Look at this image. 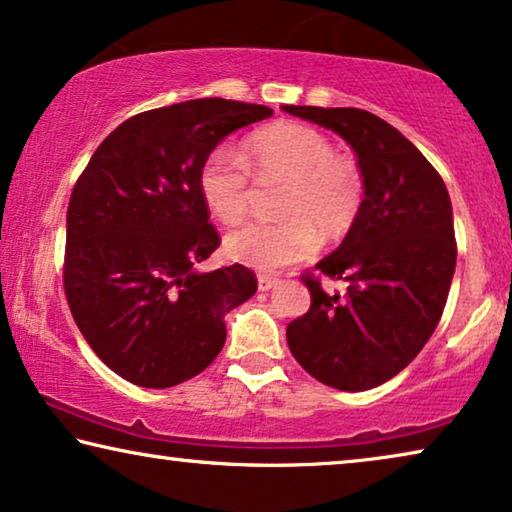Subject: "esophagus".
<instances>
[{"mask_svg": "<svg viewBox=\"0 0 512 512\" xmlns=\"http://www.w3.org/2000/svg\"><path fill=\"white\" fill-rule=\"evenodd\" d=\"M276 285H278V278H271V276H259L257 278L259 292H269V289H273Z\"/></svg>", "mask_w": 512, "mask_h": 512, "instance_id": "obj_1", "label": "esophagus"}]
</instances>
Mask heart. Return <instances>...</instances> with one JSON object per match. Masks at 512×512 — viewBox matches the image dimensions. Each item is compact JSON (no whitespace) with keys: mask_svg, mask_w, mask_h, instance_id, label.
<instances>
[{"mask_svg":"<svg viewBox=\"0 0 512 512\" xmlns=\"http://www.w3.org/2000/svg\"><path fill=\"white\" fill-rule=\"evenodd\" d=\"M285 181L280 223H250L225 236L234 262L276 271L301 262L317 248L319 234L338 239L354 225L363 207V177L356 163L335 154L317 128L282 121L257 133L241 154L218 147L200 167V195L220 223L246 218L255 188Z\"/></svg>","mask_w":512,"mask_h":512,"instance_id":"1","label":"heart"}]
</instances>
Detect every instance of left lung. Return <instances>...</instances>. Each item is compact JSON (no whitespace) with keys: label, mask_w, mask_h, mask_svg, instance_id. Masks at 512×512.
<instances>
[{"label":"left lung","mask_w":512,"mask_h":512,"mask_svg":"<svg viewBox=\"0 0 512 512\" xmlns=\"http://www.w3.org/2000/svg\"><path fill=\"white\" fill-rule=\"evenodd\" d=\"M338 133L354 149L363 207L317 271L345 280L326 294L303 276L310 310L287 326L308 375L338 391H368L414 361L437 329L455 273L453 207L446 183L398 128L358 108L282 105Z\"/></svg>","instance_id":"left-lung-1"}]
</instances>
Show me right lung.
Wrapping results in <instances>:
<instances>
[{"label": "right lung", "mask_w": 512, "mask_h": 512, "mask_svg": "<svg viewBox=\"0 0 512 512\" xmlns=\"http://www.w3.org/2000/svg\"><path fill=\"white\" fill-rule=\"evenodd\" d=\"M271 108L195 98L126 119L94 151L66 213L64 289L89 347L144 388L200 375L225 345V315L257 292L234 264L197 271L220 246L200 167Z\"/></svg>", "instance_id": "right-lung-1"}]
</instances>
